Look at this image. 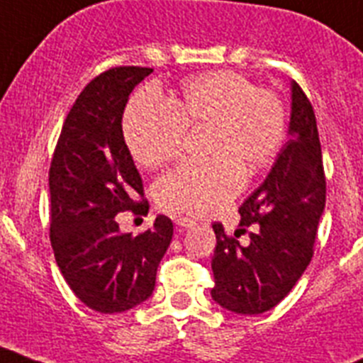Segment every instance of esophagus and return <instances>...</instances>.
Instances as JSON below:
<instances>
[{"label":"esophagus","mask_w":363,"mask_h":363,"mask_svg":"<svg viewBox=\"0 0 363 363\" xmlns=\"http://www.w3.org/2000/svg\"><path fill=\"white\" fill-rule=\"evenodd\" d=\"M175 224H177L179 230H188V228H194L195 222L191 220V218H186V217H181L175 220Z\"/></svg>","instance_id":"1"}]
</instances>
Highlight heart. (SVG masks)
Returning a JSON list of instances; mask_svg holds the SVG:
<instances>
[{"label":"heart","mask_w":363,"mask_h":363,"mask_svg":"<svg viewBox=\"0 0 363 363\" xmlns=\"http://www.w3.org/2000/svg\"><path fill=\"white\" fill-rule=\"evenodd\" d=\"M186 130H208L204 164H184L155 182L162 210L204 217L240 194L244 174L255 175L279 153L286 133L280 97L255 88L233 70L208 72L182 84L172 104L155 92L132 97L123 137L141 166L157 168L177 157Z\"/></svg>","instance_id":"heart-1"}]
</instances>
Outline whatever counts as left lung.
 I'll use <instances>...</instances> for the list:
<instances>
[{
	"mask_svg": "<svg viewBox=\"0 0 363 363\" xmlns=\"http://www.w3.org/2000/svg\"><path fill=\"white\" fill-rule=\"evenodd\" d=\"M325 206V177L313 106L291 81V113L287 143L262 184L238 208L246 246L224 233L217 237L211 269V298L237 315H260L273 309L309 266L316 230Z\"/></svg>",
	"mask_w": 363,
	"mask_h": 363,
	"instance_id": "1",
	"label": "left lung"
}]
</instances>
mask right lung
Returning a JSON list of instances; mask_svg holds the SVG:
<instances>
[{
	"label": "right lung",
	"mask_w": 363,
	"mask_h": 363,
	"mask_svg": "<svg viewBox=\"0 0 363 363\" xmlns=\"http://www.w3.org/2000/svg\"><path fill=\"white\" fill-rule=\"evenodd\" d=\"M152 68L116 67L92 79L68 112L48 174L50 240L65 280L94 311L123 313L152 296L174 224L121 233L116 215L146 213L143 179L123 137L133 88Z\"/></svg>",
	"instance_id": "right-lung-1"
}]
</instances>
